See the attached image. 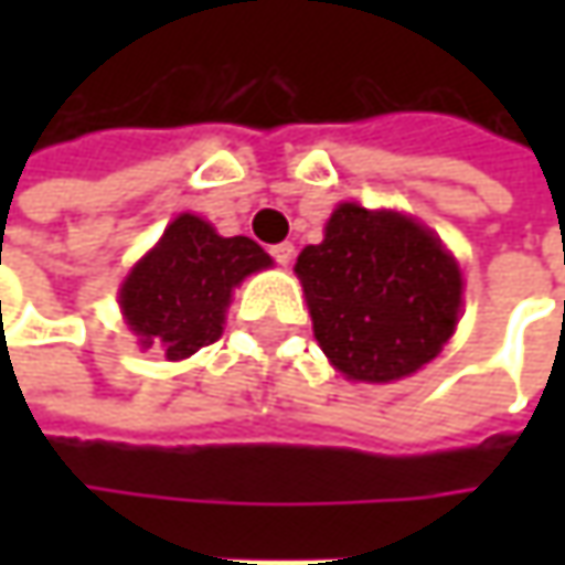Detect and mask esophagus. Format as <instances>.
Masks as SVG:
<instances>
[{
	"instance_id": "1",
	"label": "esophagus",
	"mask_w": 565,
	"mask_h": 565,
	"mask_svg": "<svg viewBox=\"0 0 565 565\" xmlns=\"http://www.w3.org/2000/svg\"><path fill=\"white\" fill-rule=\"evenodd\" d=\"M270 254H273V260H276L279 267H289V264H292V257H295V245H292V242H279V245H273Z\"/></svg>"
}]
</instances>
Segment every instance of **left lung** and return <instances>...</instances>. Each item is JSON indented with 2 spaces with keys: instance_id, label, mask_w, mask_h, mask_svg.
I'll use <instances>...</instances> for the list:
<instances>
[{
  "instance_id": "1",
  "label": "left lung",
  "mask_w": 565,
  "mask_h": 565,
  "mask_svg": "<svg viewBox=\"0 0 565 565\" xmlns=\"http://www.w3.org/2000/svg\"><path fill=\"white\" fill-rule=\"evenodd\" d=\"M295 273L323 355L349 380L408 377L456 333L459 264L412 216L339 204L323 242L298 254Z\"/></svg>"
}]
</instances>
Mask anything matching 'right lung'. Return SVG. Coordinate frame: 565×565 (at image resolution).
<instances>
[{
  "label": "right lung",
  "mask_w": 565,
  "mask_h": 565,
  "mask_svg": "<svg viewBox=\"0 0 565 565\" xmlns=\"http://www.w3.org/2000/svg\"><path fill=\"white\" fill-rule=\"evenodd\" d=\"M267 267L270 254L257 242L223 238L206 220L182 213L125 276L121 315L141 349L160 345L166 359L182 361L223 337L232 289Z\"/></svg>",
  "instance_id": "right-lung-1"
}]
</instances>
